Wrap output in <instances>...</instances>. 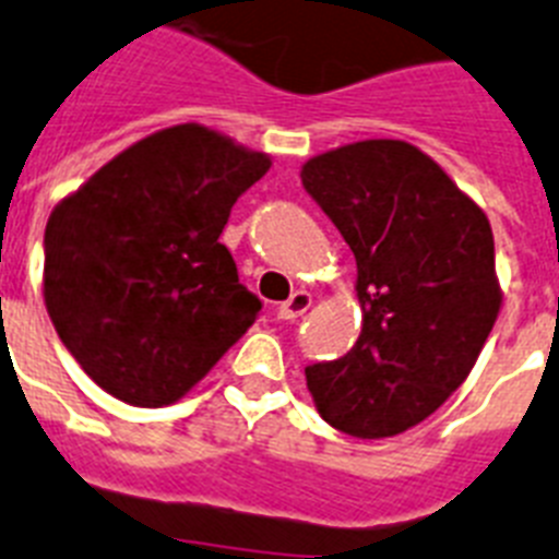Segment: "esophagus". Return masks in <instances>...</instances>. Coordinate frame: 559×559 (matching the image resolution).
<instances>
[{
	"mask_svg": "<svg viewBox=\"0 0 559 559\" xmlns=\"http://www.w3.org/2000/svg\"><path fill=\"white\" fill-rule=\"evenodd\" d=\"M311 302L313 299L308 290H294L285 302L276 306V317H280V320H297V317H302V313L311 308Z\"/></svg>",
	"mask_w": 559,
	"mask_h": 559,
	"instance_id": "esophagus-1",
	"label": "esophagus"
}]
</instances>
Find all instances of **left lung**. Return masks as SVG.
Returning <instances> with one entry per match:
<instances>
[{
  "mask_svg": "<svg viewBox=\"0 0 559 559\" xmlns=\"http://www.w3.org/2000/svg\"><path fill=\"white\" fill-rule=\"evenodd\" d=\"M299 177L354 251L362 311L352 352L306 368L313 405L359 440L403 435L463 385L495 329L486 211L403 140L334 147Z\"/></svg>",
  "mask_w": 559,
  "mask_h": 559,
  "instance_id": "8db88e82",
  "label": "left lung"
}]
</instances>
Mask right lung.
I'll return each mask as SVG.
<instances>
[{
  "label": "right lung",
  "instance_id": "1",
  "mask_svg": "<svg viewBox=\"0 0 559 559\" xmlns=\"http://www.w3.org/2000/svg\"><path fill=\"white\" fill-rule=\"evenodd\" d=\"M271 156L205 124L133 142L48 216L41 294L82 371L128 405L182 400L257 320L219 242Z\"/></svg>",
  "mask_w": 559,
  "mask_h": 559
}]
</instances>
